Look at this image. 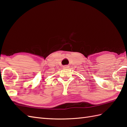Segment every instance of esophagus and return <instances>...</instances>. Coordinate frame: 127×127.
Instances as JSON below:
<instances>
[{
  "mask_svg": "<svg viewBox=\"0 0 127 127\" xmlns=\"http://www.w3.org/2000/svg\"><path fill=\"white\" fill-rule=\"evenodd\" d=\"M63 68H65V69L68 68H69V66H68V65H64V66H63Z\"/></svg>",
  "mask_w": 127,
  "mask_h": 127,
  "instance_id": "34e87169",
  "label": "esophagus"
}]
</instances>
